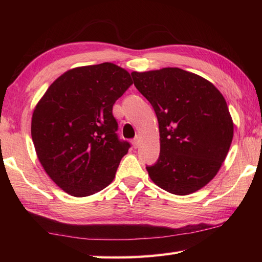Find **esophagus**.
Masks as SVG:
<instances>
[{
    "mask_svg": "<svg viewBox=\"0 0 262 262\" xmlns=\"http://www.w3.org/2000/svg\"><path fill=\"white\" fill-rule=\"evenodd\" d=\"M132 144H133V146H134V148H137L138 145H140V140H138V137L134 138V140H133V142H132Z\"/></svg>",
    "mask_w": 262,
    "mask_h": 262,
    "instance_id": "34e87169",
    "label": "esophagus"
}]
</instances>
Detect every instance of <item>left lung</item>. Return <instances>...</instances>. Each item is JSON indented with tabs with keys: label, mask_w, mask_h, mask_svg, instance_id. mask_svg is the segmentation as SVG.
Returning <instances> with one entry per match:
<instances>
[{
	"label": "left lung",
	"mask_w": 262,
	"mask_h": 262,
	"mask_svg": "<svg viewBox=\"0 0 262 262\" xmlns=\"http://www.w3.org/2000/svg\"><path fill=\"white\" fill-rule=\"evenodd\" d=\"M157 114L160 158L146 166L163 190L196 192L214 179L231 146L234 124L225 99L204 77L178 68L132 72Z\"/></svg>",
	"instance_id": "1"
}]
</instances>
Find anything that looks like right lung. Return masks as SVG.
I'll list each match as a JSON object with an SVG mask.
<instances>
[{
  "label": "right lung",
  "mask_w": 262,
  "mask_h": 262,
  "mask_svg": "<svg viewBox=\"0 0 262 262\" xmlns=\"http://www.w3.org/2000/svg\"><path fill=\"white\" fill-rule=\"evenodd\" d=\"M133 84L113 63L79 66L55 80L33 109L31 137L48 177L74 197L113 182L129 144L120 142L113 105Z\"/></svg>",
  "instance_id": "1"
}]
</instances>
